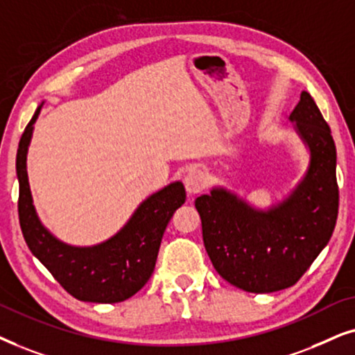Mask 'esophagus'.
Returning a JSON list of instances; mask_svg holds the SVG:
<instances>
[{"label":"esophagus","mask_w":355,"mask_h":355,"mask_svg":"<svg viewBox=\"0 0 355 355\" xmlns=\"http://www.w3.org/2000/svg\"><path fill=\"white\" fill-rule=\"evenodd\" d=\"M207 178L201 168H191L185 177V188L190 195H198L206 188Z\"/></svg>","instance_id":"34e87169"}]
</instances>
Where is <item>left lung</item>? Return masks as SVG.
Listing matches in <instances>:
<instances>
[{"label":"left lung","mask_w":355,"mask_h":355,"mask_svg":"<svg viewBox=\"0 0 355 355\" xmlns=\"http://www.w3.org/2000/svg\"><path fill=\"white\" fill-rule=\"evenodd\" d=\"M291 121L309 146L310 167L286 201L263 212L222 188L195 201L212 266L254 294L294 286L329 242L338 219L336 146L309 92H302Z\"/></svg>","instance_id":"8db88e82"}]
</instances>
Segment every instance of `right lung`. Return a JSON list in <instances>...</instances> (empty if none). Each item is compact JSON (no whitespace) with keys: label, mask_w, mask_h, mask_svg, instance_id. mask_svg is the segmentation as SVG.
<instances>
[{"label":"right lung","mask_w":355,"mask_h":355,"mask_svg":"<svg viewBox=\"0 0 355 355\" xmlns=\"http://www.w3.org/2000/svg\"><path fill=\"white\" fill-rule=\"evenodd\" d=\"M42 105L19 141L16 170L19 178V224L27 247L63 289L83 302L116 304L143 289L153 276L168 220L187 200L180 182L149 196L123 229L96 247L78 248L56 240L37 217L27 180V148Z\"/></svg>","instance_id":"1"}]
</instances>
